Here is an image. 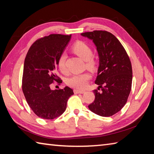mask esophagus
I'll use <instances>...</instances> for the list:
<instances>
[{
  "label": "esophagus",
  "mask_w": 154,
  "mask_h": 154,
  "mask_svg": "<svg viewBox=\"0 0 154 154\" xmlns=\"http://www.w3.org/2000/svg\"><path fill=\"white\" fill-rule=\"evenodd\" d=\"M85 92V91H83V90H77V89L74 90L75 94H83Z\"/></svg>",
  "instance_id": "1"
}]
</instances>
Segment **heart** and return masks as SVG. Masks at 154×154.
<instances>
[{
	"mask_svg": "<svg viewBox=\"0 0 154 154\" xmlns=\"http://www.w3.org/2000/svg\"><path fill=\"white\" fill-rule=\"evenodd\" d=\"M72 50L78 56L84 61H86L87 67L89 69H94L96 66V61L91 58L93 51L91 48L86 43L83 42H77L72 47ZM67 55L65 53H62L57 60V67L63 73L67 72L66 61ZM91 75L88 73H83L80 74H75L72 75L67 80L69 85L75 88V89H83L87 85L88 81L90 79Z\"/></svg>",
	"mask_w": 154,
	"mask_h": 154,
	"instance_id": "obj_1",
	"label": "heart"
}]
</instances>
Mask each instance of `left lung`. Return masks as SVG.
Wrapping results in <instances>:
<instances>
[{
  "mask_svg": "<svg viewBox=\"0 0 154 154\" xmlns=\"http://www.w3.org/2000/svg\"><path fill=\"white\" fill-rule=\"evenodd\" d=\"M93 40L99 57L94 90L95 99L89 105L93 112L111 116L122 109L131 91L132 69L130 58L119 40L109 32L94 30L81 34Z\"/></svg>",
  "mask_w": 154,
  "mask_h": 154,
  "instance_id": "1",
  "label": "left lung"
}]
</instances>
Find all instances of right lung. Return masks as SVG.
<instances>
[{
	"mask_svg": "<svg viewBox=\"0 0 154 154\" xmlns=\"http://www.w3.org/2000/svg\"><path fill=\"white\" fill-rule=\"evenodd\" d=\"M71 35L50 34L35 41L26 56L22 76V91L29 106L39 117L52 120L67 108L73 91L69 87L51 90L54 81H62L55 74L57 60L69 42Z\"/></svg>",
	"mask_w": 154,
	"mask_h": 154,
	"instance_id": "right-lung-1",
	"label": "right lung"
}]
</instances>
